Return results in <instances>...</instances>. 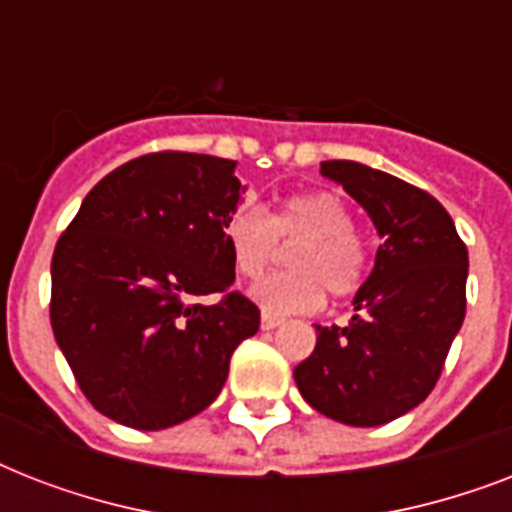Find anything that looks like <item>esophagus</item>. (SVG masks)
Returning <instances> with one entry per match:
<instances>
[{"label":"esophagus","instance_id":"34e87169","mask_svg":"<svg viewBox=\"0 0 512 512\" xmlns=\"http://www.w3.org/2000/svg\"><path fill=\"white\" fill-rule=\"evenodd\" d=\"M260 327H263L265 332H271V329L281 327V319H279V316H271V313H263V319H260Z\"/></svg>","mask_w":512,"mask_h":512}]
</instances>
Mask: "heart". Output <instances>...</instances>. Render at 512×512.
I'll return each mask as SVG.
<instances>
[{"mask_svg": "<svg viewBox=\"0 0 512 512\" xmlns=\"http://www.w3.org/2000/svg\"><path fill=\"white\" fill-rule=\"evenodd\" d=\"M225 247L239 276L257 279L279 255V241L295 244L289 252V273L268 276L255 284L252 297L265 313H311L329 295L356 292L364 279L366 249L353 233V212L337 193L311 191L284 199L263 215L241 207L223 225Z\"/></svg>", "mask_w": 512, "mask_h": 512, "instance_id": "1", "label": "heart"}]
</instances>
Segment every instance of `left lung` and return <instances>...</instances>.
I'll use <instances>...</instances> for the list:
<instances>
[{
    "label": "left lung",
    "instance_id": "left-lung-1",
    "mask_svg": "<svg viewBox=\"0 0 512 512\" xmlns=\"http://www.w3.org/2000/svg\"><path fill=\"white\" fill-rule=\"evenodd\" d=\"M372 217L380 247L353 297L348 327H319L295 366L308 404L329 420L374 428L420 406L436 388L465 319L468 247L430 193L358 162H321Z\"/></svg>",
    "mask_w": 512,
    "mask_h": 512
}]
</instances>
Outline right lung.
Segmentation results:
<instances>
[{"mask_svg":"<svg viewBox=\"0 0 512 512\" xmlns=\"http://www.w3.org/2000/svg\"><path fill=\"white\" fill-rule=\"evenodd\" d=\"M247 191L236 162L138 156L108 172L52 255L50 321L79 388L108 420L164 430L204 412L260 311L231 292L223 225ZM217 294L215 306L199 304Z\"/></svg>","mask_w":512,"mask_h":512,"instance_id":"add662e5","label":"right lung"}]
</instances>
